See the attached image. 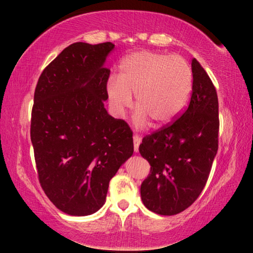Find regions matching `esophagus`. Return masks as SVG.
Masks as SVG:
<instances>
[{"instance_id":"esophagus-1","label":"esophagus","mask_w":253,"mask_h":253,"mask_svg":"<svg viewBox=\"0 0 253 253\" xmlns=\"http://www.w3.org/2000/svg\"><path fill=\"white\" fill-rule=\"evenodd\" d=\"M140 141H141V138L138 136V134H134V136H133V148H134V152H138V147H139Z\"/></svg>"}]
</instances>
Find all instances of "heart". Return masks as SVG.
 Masks as SVG:
<instances>
[{"mask_svg": "<svg viewBox=\"0 0 253 253\" xmlns=\"http://www.w3.org/2000/svg\"><path fill=\"white\" fill-rule=\"evenodd\" d=\"M192 81L191 67L183 57L141 50L122 62L119 79L109 78L107 99L114 115L121 117L132 106L134 95L137 123L150 120L153 126H165L189 101Z\"/></svg>", "mask_w": 253, "mask_h": 253, "instance_id": "heart-1", "label": "heart"}]
</instances>
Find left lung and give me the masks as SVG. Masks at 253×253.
Listing matches in <instances>:
<instances>
[{
    "label": "left lung",
    "instance_id": "left-lung-1",
    "mask_svg": "<svg viewBox=\"0 0 253 253\" xmlns=\"http://www.w3.org/2000/svg\"><path fill=\"white\" fill-rule=\"evenodd\" d=\"M188 108L174 122L143 138L139 153L151 166L140 186L144 205L160 215L191 206L209 178L219 146V102L212 81L196 58Z\"/></svg>",
    "mask_w": 253,
    "mask_h": 253
}]
</instances>
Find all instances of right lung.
<instances>
[{
  "mask_svg": "<svg viewBox=\"0 0 253 253\" xmlns=\"http://www.w3.org/2000/svg\"><path fill=\"white\" fill-rule=\"evenodd\" d=\"M115 44L76 42L44 68L34 92L31 140L41 188L62 212L95 213L133 153L132 131L107 113L103 68Z\"/></svg>",
  "mask_w": 253,
  "mask_h": 253,
  "instance_id": "1",
  "label": "right lung"
}]
</instances>
